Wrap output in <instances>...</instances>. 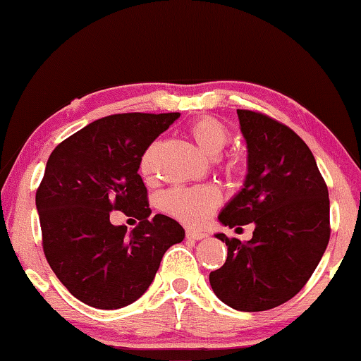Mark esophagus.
Returning <instances> with one entry per match:
<instances>
[{
	"instance_id": "34e87169",
	"label": "esophagus",
	"mask_w": 361,
	"mask_h": 361,
	"mask_svg": "<svg viewBox=\"0 0 361 361\" xmlns=\"http://www.w3.org/2000/svg\"><path fill=\"white\" fill-rule=\"evenodd\" d=\"M185 235H187V238H189V240H202V238H205V236H207L205 231H197V230H192V228L187 230Z\"/></svg>"
}]
</instances>
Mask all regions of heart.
<instances>
[{"label": "heart", "instance_id": "obj_1", "mask_svg": "<svg viewBox=\"0 0 361 361\" xmlns=\"http://www.w3.org/2000/svg\"><path fill=\"white\" fill-rule=\"evenodd\" d=\"M189 133L195 145L205 154L219 156L228 142V130L225 125L212 116H202L192 121ZM238 159H228L225 167L228 171L238 169ZM141 171L147 174L151 171V152L147 151L141 159ZM220 192L214 185H177L162 195L161 205L166 212L189 225H202L209 219L212 210L219 205Z\"/></svg>", "mask_w": 361, "mask_h": 361}]
</instances>
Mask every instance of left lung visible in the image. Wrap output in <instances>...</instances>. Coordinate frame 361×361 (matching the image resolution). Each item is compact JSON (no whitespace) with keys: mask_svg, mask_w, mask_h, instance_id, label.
Returning <instances> with one entry per match:
<instances>
[{"mask_svg":"<svg viewBox=\"0 0 361 361\" xmlns=\"http://www.w3.org/2000/svg\"><path fill=\"white\" fill-rule=\"evenodd\" d=\"M246 141L243 187L221 209V225H255L253 238L215 236L228 248L209 279L216 298L241 312L288 302L304 288L330 238L327 185L307 145L286 125L236 110Z\"/></svg>","mask_w":361,"mask_h":361,"instance_id":"1","label":"left lung"}]
</instances>
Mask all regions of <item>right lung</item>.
I'll use <instances>...</instances> for the list:
<instances>
[{
  "label": "right lung",
  "instance_id": "add662e5",
  "mask_svg": "<svg viewBox=\"0 0 361 361\" xmlns=\"http://www.w3.org/2000/svg\"><path fill=\"white\" fill-rule=\"evenodd\" d=\"M180 113H123L100 118L49 156L36 194L47 263L73 298L95 309H120L141 298L172 245L185 231L174 219L149 220L141 157ZM140 220L131 232L109 212Z\"/></svg>",
  "mask_w": 361,
  "mask_h": 361
}]
</instances>
